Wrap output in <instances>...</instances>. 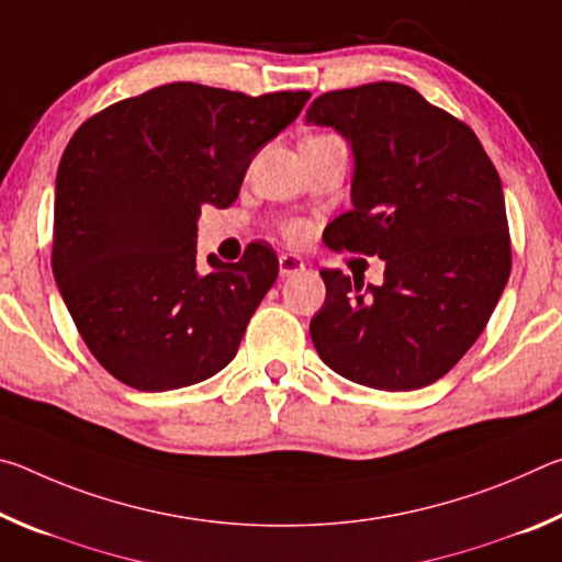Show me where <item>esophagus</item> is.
Segmentation results:
<instances>
[{
    "label": "esophagus",
    "mask_w": 562,
    "mask_h": 562,
    "mask_svg": "<svg viewBox=\"0 0 562 562\" xmlns=\"http://www.w3.org/2000/svg\"><path fill=\"white\" fill-rule=\"evenodd\" d=\"M304 270V262L302 258L292 252H284L280 255V278H292V274H300Z\"/></svg>",
    "instance_id": "esophagus-1"
}]
</instances>
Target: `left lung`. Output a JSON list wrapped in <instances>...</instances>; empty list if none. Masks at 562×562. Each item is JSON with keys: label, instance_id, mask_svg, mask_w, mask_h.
Returning <instances> with one entry per match:
<instances>
[{"label": "left lung", "instance_id": "left-lung-1", "mask_svg": "<svg viewBox=\"0 0 562 562\" xmlns=\"http://www.w3.org/2000/svg\"><path fill=\"white\" fill-rule=\"evenodd\" d=\"M307 123L355 156L351 211L325 245L384 260V282L322 270L310 335L349 382L412 392L434 384L488 325L510 274L506 201L475 133L394 81L322 93Z\"/></svg>", "mask_w": 562, "mask_h": 562}]
</instances>
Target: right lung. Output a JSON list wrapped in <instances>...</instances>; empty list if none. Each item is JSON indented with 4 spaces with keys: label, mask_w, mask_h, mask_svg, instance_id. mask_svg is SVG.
Instances as JSON below:
<instances>
[{
    "label": "right lung",
    "mask_w": 562,
    "mask_h": 562,
    "mask_svg": "<svg viewBox=\"0 0 562 562\" xmlns=\"http://www.w3.org/2000/svg\"><path fill=\"white\" fill-rule=\"evenodd\" d=\"M307 91L245 97L166 83L91 116L66 146L52 270L91 355L138 392H170L231 364L278 280V255L198 265L203 205L227 207L258 150L300 116Z\"/></svg>",
    "instance_id": "1"
}]
</instances>
